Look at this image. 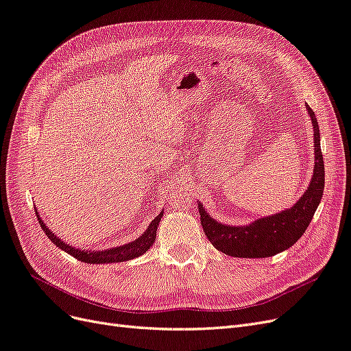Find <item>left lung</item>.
Returning <instances> with one entry per match:
<instances>
[{
    "mask_svg": "<svg viewBox=\"0 0 351 351\" xmlns=\"http://www.w3.org/2000/svg\"><path fill=\"white\" fill-rule=\"evenodd\" d=\"M313 125V152L315 165L311 183L302 197L289 208L259 219L247 226H227L212 218L205 210L202 202L197 204L200 224L204 227L208 240L217 250L234 258H269L280 252L290 249L309 227L319 206L325 186L324 156L321 152L319 125L315 112L306 105Z\"/></svg>",
    "mask_w": 351,
    "mask_h": 351,
    "instance_id": "8db88e82",
    "label": "left lung"
}]
</instances>
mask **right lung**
Returning a JSON list of instances; mask_svg holds the SVG:
<instances>
[{
	"label": "right lung",
	"mask_w": 351,
	"mask_h": 351,
	"mask_svg": "<svg viewBox=\"0 0 351 351\" xmlns=\"http://www.w3.org/2000/svg\"><path fill=\"white\" fill-rule=\"evenodd\" d=\"M36 217L42 230L45 231V234L48 239L56 244V246L61 250H64L66 253L71 254L73 258H76L80 262L84 263H115V262H125V261H132L134 258L142 256L146 250H149L152 247V244L156 239V230L159 222H161V218L164 217V210L159 214L151 224L146 228L143 234H141L136 240L123 244V246H117L111 249H104V250H86V249H77L74 246H70L64 240H61L56 232H52L48 226L45 224L42 218L38 214V209H35Z\"/></svg>",
	"instance_id": "add662e5"
}]
</instances>
